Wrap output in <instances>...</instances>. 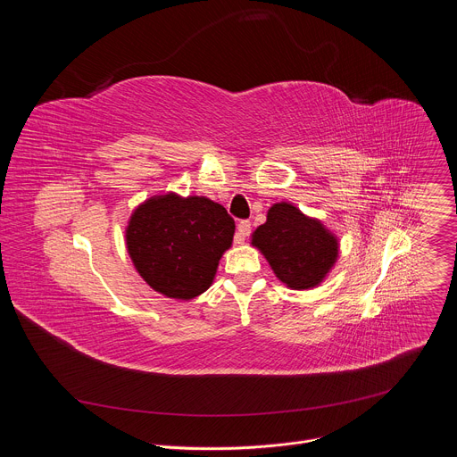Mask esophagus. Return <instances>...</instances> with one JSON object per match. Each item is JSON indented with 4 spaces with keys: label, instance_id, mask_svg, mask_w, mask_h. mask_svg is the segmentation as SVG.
Wrapping results in <instances>:
<instances>
[{
    "label": "esophagus",
    "instance_id": "1",
    "mask_svg": "<svg viewBox=\"0 0 457 457\" xmlns=\"http://www.w3.org/2000/svg\"><path fill=\"white\" fill-rule=\"evenodd\" d=\"M251 233V222L249 220H242V222H238V226H237V237H235V242L237 244H244V240H245V237Z\"/></svg>",
    "mask_w": 457,
    "mask_h": 457
}]
</instances>
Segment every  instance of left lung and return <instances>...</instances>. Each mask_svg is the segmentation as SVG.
I'll list each match as a JSON object with an SVG mask.
<instances>
[{
	"instance_id": "left-lung-1",
	"label": "left lung",
	"mask_w": 457,
	"mask_h": 457,
	"mask_svg": "<svg viewBox=\"0 0 457 457\" xmlns=\"http://www.w3.org/2000/svg\"><path fill=\"white\" fill-rule=\"evenodd\" d=\"M251 245L264 254L275 277L295 291L318 287L340 253L338 237L291 203H277L268 210V220L251 235Z\"/></svg>"
}]
</instances>
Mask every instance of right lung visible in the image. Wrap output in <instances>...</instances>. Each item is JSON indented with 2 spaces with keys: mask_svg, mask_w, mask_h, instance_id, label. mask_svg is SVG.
<instances>
[{
  "mask_svg": "<svg viewBox=\"0 0 457 457\" xmlns=\"http://www.w3.org/2000/svg\"><path fill=\"white\" fill-rule=\"evenodd\" d=\"M233 235L235 220L224 206L175 191L141 203L124 228L126 249L141 278L175 300H193L210 289Z\"/></svg>",
  "mask_w": 457,
  "mask_h": 457,
  "instance_id": "add662e5",
  "label": "right lung"
}]
</instances>
